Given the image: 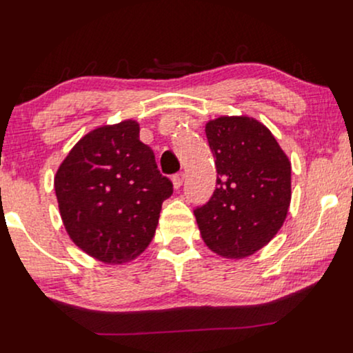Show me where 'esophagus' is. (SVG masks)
I'll use <instances>...</instances> for the list:
<instances>
[{"mask_svg": "<svg viewBox=\"0 0 353 353\" xmlns=\"http://www.w3.org/2000/svg\"><path fill=\"white\" fill-rule=\"evenodd\" d=\"M183 178H185L183 173H176V175H173V178H172L173 188H175V190L180 188V186L183 185Z\"/></svg>", "mask_w": 353, "mask_h": 353, "instance_id": "34e87169", "label": "esophagus"}]
</instances>
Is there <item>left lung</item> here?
<instances>
[{
    "label": "left lung",
    "instance_id": "8db88e82",
    "mask_svg": "<svg viewBox=\"0 0 353 353\" xmlns=\"http://www.w3.org/2000/svg\"><path fill=\"white\" fill-rule=\"evenodd\" d=\"M205 132L218 186L194 210L201 238L223 258H248L274 238L288 216L291 161L271 130L252 117H218Z\"/></svg>",
    "mask_w": 353,
    "mask_h": 353
}]
</instances>
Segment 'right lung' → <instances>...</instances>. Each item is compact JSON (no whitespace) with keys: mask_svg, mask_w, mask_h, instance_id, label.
<instances>
[{"mask_svg":"<svg viewBox=\"0 0 353 353\" xmlns=\"http://www.w3.org/2000/svg\"><path fill=\"white\" fill-rule=\"evenodd\" d=\"M139 134L135 120L94 128L74 145L54 176L69 238L105 264L128 263L147 250L161 203L173 193Z\"/></svg>","mask_w":353,"mask_h":353,"instance_id":"add662e5","label":"right lung"}]
</instances>
